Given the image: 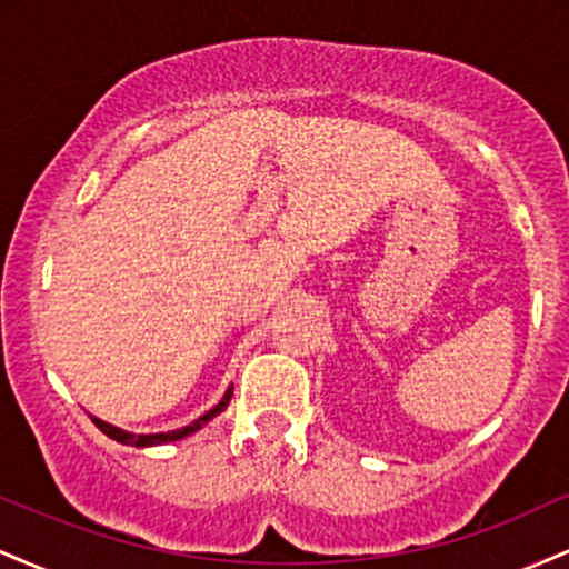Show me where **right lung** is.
<instances>
[{
  "mask_svg": "<svg viewBox=\"0 0 569 569\" xmlns=\"http://www.w3.org/2000/svg\"><path fill=\"white\" fill-rule=\"evenodd\" d=\"M230 398H232V388L227 390L224 393V398H221V401L217 403V407H213L211 411H206V415L202 417H198V420L192 422V426H187V428H179V430H171V433H152V436H136V433H126V430H120V428H114V426H109V422H103V420H98V417H93V422H96V428L101 430V433H107L109 439H114V441H120V443H128V447H154V443H168V441H179V439H184V436H189V433H194V430H200L202 426H206L208 420H213V417L219 415L221 409L227 407V403H230Z\"/></svg>",
  "mask_w": 569,
  "mask_h": 569,
  "instance_id": "obj_1",
  "label": "right lung"
}]
</instances>
